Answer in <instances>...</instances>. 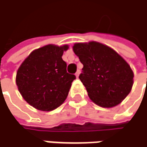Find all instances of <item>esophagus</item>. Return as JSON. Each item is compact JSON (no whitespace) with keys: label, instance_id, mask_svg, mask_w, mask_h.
Masks as SVG:
<instances>
[{"label":"esophagus","instance_id":"esophagus-1","mask_svg":"<svg viewBox=\"0 0 147 147\" xmlns=\"http://www.w3.org/2000/svg\"><path fill=\"white\" fill-rule=\"evenodd\" d=\"M80 73V70H77V71L76 72V77H79Z\"/></svg>","mask_w":147,"mask_h":147}]
</instances>
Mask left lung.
<instances>
[{"label":"left lung","instance_id":"8db88e82","mask_svg":"<svg viewBox=\"0 0 147 147\" xmlns=\"http://www.w3.org/2000/svg\"><path fill=\"white\" fill-rule=\"evenodd\" d=\"M73 51L84 65L79 78L95 104L113 107L126 97L132 88L134 73L115 51L96 42L76 43Z\"/></svg>","mask_w":147,"mask_h":147}]
</instances>
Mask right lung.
<instances>
[{"mask_svg":"<svg viewBox=\"0 0 147 147\" xmlns=\"http://www.w3.org/2000/svg\"><path fill=\"white\" fill-rule=\"evenodd\" d=\"M68 47L47 45L34 51L17 72L16 83L23 98L33 107L51 111L67 98L76 76L67 73L62 56Z\"/></svg>","mask_w":147,"mask_h":147,"instance_id":"1","label":"right lung"}]
</instances>
